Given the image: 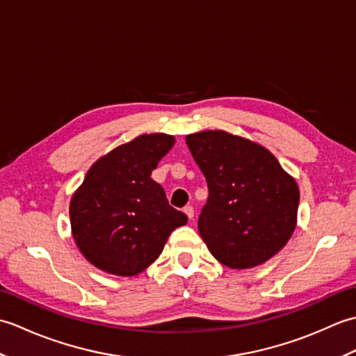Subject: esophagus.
<instances>
[{"label": "esophagus", "instance_id": "obj_1", "mask_svg": "<svg viewBox=\"0 0 356 356\" xmlns=\"http://www.w3.org/2000/svg\"><path fill=\"white\" fill-rule=\"evenodd\" d=\"M184 213L188 216V218H190V220H193V218H194V208L193 207H185L184 208Z\"/></svg>", "mask_w": 356, "mask_h": 356}]
</instances>
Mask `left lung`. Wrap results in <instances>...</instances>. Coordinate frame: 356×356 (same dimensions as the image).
<instances>
[{
	"label": "left lung",
	"mask_w": 356,
	"mask_h": 356,
	"mask_svg": "<svg viewBox=\"0 0 356 356\" xmlns=\"http://www.w3.org/2000/svg\"><path fill=\"white\" fill-rule=\"evenodd\" d=\"M185 140L208 184L199 232L214 259L240 270L282 251L297 226L300 190L275 156L223 130Z\"/></svg>",
	"instance_id": "8db88e82"
}]
</instances>
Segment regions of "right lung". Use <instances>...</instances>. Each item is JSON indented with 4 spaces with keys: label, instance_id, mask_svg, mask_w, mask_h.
<instances>
[{
    "label": "right lung",
    "instance_id": "obj_1",
    "mask_svg": "<svg viewBox=\"0 0 356 356\" xmlns=\"http://www.w3.org/2000/svg\"><path fill=\"white\" fill-rule=\"evenodd\" d=\"M174 136L140 134L99 157L70 200L72 236L81 254L107 274L134 277L162 254L188 217L151 179Z\"/></svg>",
    "mask_w": 356,
    "mask_h": 356
}]
</instances>
